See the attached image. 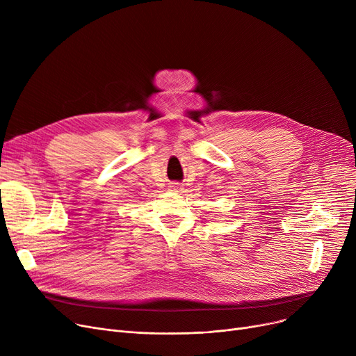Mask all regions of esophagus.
<instances>
[{
    "mask_svg": "<svg viewBox=\"0 0 356 356\" xmlns=\"http://www.w3.org/2000/svg\"><path fill=\"white\" fill-rule=\"evenodd\" d=\"M170 188H172L173 191H179V184H176V183H175L173 186H170Z\"/></svg>",
    "mask_w": 356,
    "mask_h": 356,
    "instance_id": "34e87169",
    "label": "esophagus"
}]
</instances>
